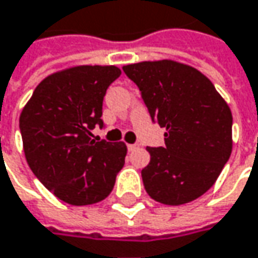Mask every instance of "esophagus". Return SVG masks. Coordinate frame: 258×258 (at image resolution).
<instances>
[{"mask_svg": "<svg viewBox=\"0 0 258 258\" xmlns=\"http://www.w3.org/2000/svg\"><path fill=\"white\" fill-rule=\"evenodd\" d=\"M127 149H128V152H134L139 149V144H127Z\"/></svg>", "mask_w": 258, "mask_h": 258, "instance_id": "obj_1", "label": "esophagus"}]
</instances>
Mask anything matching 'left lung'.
<instances>
[{"label":"left lung","instance_id":"left-lung-1","mask_svg":"<svg viewBox=\"0 0 258 258\" xmlns=\"http://www.w3.org/2000/svg\"><path fill=\"white\" fill-rule=\"evenodd\" d=\"M140 89L153 122L166 128L163 147H147V194L163 205L189 203L210 188L232 152V114L199 70L171 59L122 67Z\"/></svg>","mask_w":258,"mask_h":258}]
</instances>
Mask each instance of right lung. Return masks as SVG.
Listing matches in <instances>:
<instances>
[{
    "label": "right lung",
    "mask_w": 258,
    "mask_h": 258,
    "mask_svg": "<svg viewBox=\"0 0 258 258\" xmlns=\"http://www.w3.org/2000/svg\"><path fill=\"white\" fill-rule=\"evenodd\" d=\"M121 76L115 66H79L42 80L20 115L26 160L39 181L73 206L106 199L127 146L93 139L103 127V96Z\"/></svg>",
    "instance_id": "obj_1"
}]
</instances>
